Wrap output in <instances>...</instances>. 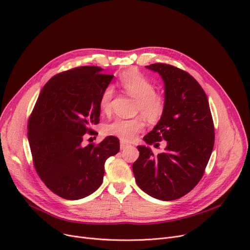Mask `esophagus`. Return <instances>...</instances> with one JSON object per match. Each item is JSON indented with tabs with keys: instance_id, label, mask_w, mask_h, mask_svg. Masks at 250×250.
<instances>
[{
	"instance_id": "1",
	"label": "esophagus",
	"mask_w": 250,
	"mask_h": 250,
	"mask_svg": "<svg viewBox=\"0 0 250 250\" xmlns=\"http://www.w3.org/2000/svg\"><path fill=\"white\" fill-rule=\"evenodd\" d=\"M128 146H129V144H127V143L124 142V141H121V149H122V150L127 148Z\"/></svg>"
}]
</instances>
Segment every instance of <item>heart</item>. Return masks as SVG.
I'll use <instances>...</instances> for the list:
<instances>
[{
  "mask_svg": "<svg viewBox=\"0 0 250 250\" xmlns=\"http://www.w3.org/2000/svg\"><path fill=\"white\" fill-rule=\"evenodd\" d=\"M120 82L127 93L137 97L136 111L138 113H142L150 122L159 120L165 108L164 99L161 95L156 93L154 85L146 77L137 72H128L121 76ZM113 94L114 89L112 86H107L103 90L99 99V106L103 112L109 111ZM143 127L144 122L141 117L129 118V120L117 117L113 122L105 125L104 132L124 141H132Z\"/></svg>",
  "mask_w": 250,
  "mask_h": 250,
  "instance_id": "obj_1",
  "label": "heart"
}]
</instances>
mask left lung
I'll list each match as a JSON object with an SVG mask.
<instances>
[{"label":"left lung","instance_id":"left-lung-1","mask_svg":"<svg viewBox=\"0 0 250 250\" xmlns=\"http://www.w3.org/2000/svg\"><path fill=\"white\" fill-rule=\"evenodd\" d=\"M164 82L165 108L160 121L138 146L140 156L133 164L139 188L161 201H173L198 185L211 157L215 129L205 91L188 73L166 63L146 65ZM165 139V151L155 156L148 145L159 146Z\"/></svg>","mask_w":250,"mask_h":250}]
</instances>
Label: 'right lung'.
Listing matches in <instances>:
<instances>
[{
    "label": "right lung",
    "instance_id": "obj_1",
    "mask_svg": "<svg viewBox=\"0 0 250 250\" xmlns=\"http://www.w3.org/2000/svg\"><path fill=\"white\" fill-rule=\"evenodd\" d=\"M98 67H79L52 77L38 96L28 122V141L36 172L65 200L93 193L103 181L106 159L120 151L113 136L83 146L85 134L99 123V99L113 79Z\"/></svg>",
    "mask_w": 250,
    "mask_h": 250
}]
</instances>
